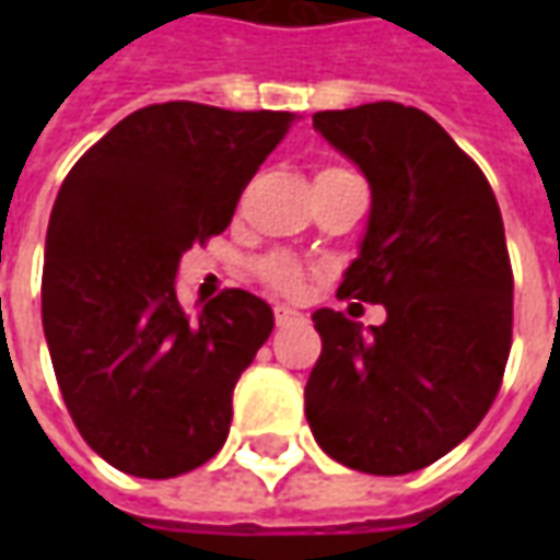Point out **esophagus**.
Instances as JSON below:
<instances>
[{"instance_id":"34e87169","label":"esophagus","mask_w":560,"mask_h":560,"mask_svg":"<svg viewBox=\"0 0 560 560\" xmlns=\"http://www.w3.org/2000/svg\"><path fill=\"white\" fill-rule=\"evenodd\" d=\"M296 317H300V312H293V308H288V305H276V324H279V327L291 324V320H296Z\"/></svg>"}]
</instances>
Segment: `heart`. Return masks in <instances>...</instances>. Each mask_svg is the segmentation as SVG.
<instances>
[{"instance_id": "heart-1", "label": "heart", "mask_w": 560, "mask_h": 560, "mask_svg": "<svg viewBox=\"0 0 560 560\" xmlns=\"http://www.w3.org/2000/svg\"><path fill=\"white\" fill-rule=\"evenodd\" d=\"M260 276L272 284V288H279V291H296L300 288V279H303V269L293 264L291 257H267L264 264H260Z\"/></svg>"}]
</instances>
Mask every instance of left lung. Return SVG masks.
Returning a JSON list of instances; mask_svg holds the SVG:
<instances>
[{
    "label": "left lung",
    "instance_id": "obj_1",
    "mask_svg": "<svg viewBox=\"0 0 560 560\" xmlns=\"http://www.w3.org/2000/svg\"><path fill=\"white\" fill-rule=\"evenodd\" d=\"M372 188L339 296L381 303L365 327L317 308L324 351L305 420L329 458L396 477L446 456L492 408L513 339L504 221L482 171L417 107L375 102L312 116Z\"/></svg>",
    "mask_w": 560,
    "mask_h": 560
}]
</instances>
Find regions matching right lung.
I'll return each mask as SVG.
<instances>
[{"label":"right lung","instance_id":"obj_1","mask_svg":"<svg viewBox=\"0 0 560 560\" xmlns=\"http://www.w3.org/2000/svg\"><path fill=\"white\" fill-rule=\"evenodd\" d=\"M288 110L149 104L71 167L44 245L42 320L86 444L114 468L167 480L219 453L233 387L272 332V308L224 291L185 315L179 260L233 219Z\"/></svg>","mask_w":560,"mask_h":560}]
</instances>
